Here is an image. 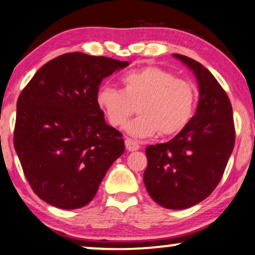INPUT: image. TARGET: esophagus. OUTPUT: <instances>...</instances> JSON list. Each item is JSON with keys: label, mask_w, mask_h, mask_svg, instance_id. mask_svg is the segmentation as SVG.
Masks as SVG:
<instances>
[{"label": "esophagus", "mask_w": 255, "mask_h": 255, "mask_svg": "<svg viewBox=\"0 0 255 255\" xmlns=\"http://www.w3.org/2000/svg\"><path fill=\"white\" fill-rule=\"evenodd\" d=\"M125 146H127L128 151H137L139 150V144H138L134 139H131V138H127L125 139Z\"/></svg>", "instance_id": "1"}]
</instances>
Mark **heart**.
<instances>
[{
  "mask_svg": "<svg viewBox=\"0 0 255 255\" xmlns=\"http://www.w3.org/2000/svg\"><path fill=\"white\" fill-rule=\"evenodd\" d=\"M122 90L100 87L96 100L112 127L124 128L134 111L137 118L127 127L131 136L150 137L178 133L194 115L196 91L188 80L157 66L127 72L121 77Z\"/></svg>",
  "mask_w": 255,
  "mask_h": 255,
  "instance_id": "obj_1",
  "label": "heart"
}]
</instances>
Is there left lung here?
<instances>
[{
    "instance_id": "8db88e82",
    "label": "left lung",
    "mask_w": 255,
    "mask_h": 255,
    "mask_svg": "<svg viewBox=\"0 0 255 255\" xmlns=\"http://www.w3.org/2000/svg\"><path fill=\"white\" fill-rule=\"evenodd\" d=\"M199 84L195 116L169 142L145 149L143 181L151 199L168 209H185L209 196L221 181L235 142L232 104L214 75L194 59L172 54Z\"/></svg>"
}]
</instances>
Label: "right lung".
I'll list each match as a JSON object with an SVG mask.
<instances>
[{"instance_id":"right-lung-1","label":"right lung","mask_w":255,"mask_h":255,"mask_svg":"<svg viewBox=\"0 0 255 255\" xmlns=\"http://www.w3.org/2000/svg\"><path fill=\"white\" fill-rule=\"evenodd\" d=\"M128 65L74 52L45 64L17 99L14 146L24 176L41 200L78 209L96 196L125 150L106 124L96 96L104 78Z\"/></svg>"}]
</instances>
